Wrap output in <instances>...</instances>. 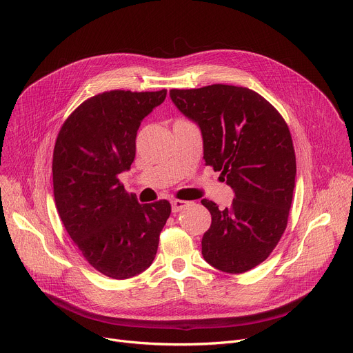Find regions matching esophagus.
<instances>
[{"label": "esophagus", "mask_w": 353, "mask_h": 353, "mask_svg": "<svg viewBox=\"0 0 353 353\" xmlns=\"http://www.w3.org/2000/svg\"><path fill=\"white\" fill-rule=\"evenodd\" d=\"M187 205V203L185 201H181V199H174V201H172V211L174 212V214H177V212H180L184 207Z\"/></svg>", "instance_id": "esophagus-1"}]
</instances>
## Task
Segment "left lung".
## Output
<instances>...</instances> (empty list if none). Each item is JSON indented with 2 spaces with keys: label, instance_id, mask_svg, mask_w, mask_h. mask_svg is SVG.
<instances>
[{
  "label": "left lung",
  "instance_id": "left-lung-1",
  "mask_svg": "<svg viewBox=\"0 0 353 353\" xmlns=\"http://www.w3.org/2000/svg\"><path fill=\"white\" fill-rule=\"evenodd\" d=\"M170 97L199 125L205 163L234 191L230 208L201 201L212 216L203 256L219 271L247 272L268 259L288 225L296 176L288 124L268 100L243 86L172 89Z\"/></svg>",
  "mask_w": 353,
  "mask_h": 353
}]
</instances>
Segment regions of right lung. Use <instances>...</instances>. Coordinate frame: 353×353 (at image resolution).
<instances>
[{
  "label": "right lung",
  "instance_id": "right-lung-1",
  "mask_svg": "<svg viewBox=\"0 0 353 353\" xmlns=\"http://www.w3.org/2000/svg\"><path fill=\"white\" fill-rule=\"evenodd\" d=\"M168 90H109L81 103L64 121L53 152L59 215L85 260L99 272L127 279L152 264L170 216L166 199L139 204L119 174L131 168L141 121Z\"/></svg>",
  "mask_w": 353,
  "mask_h": 353
}]
</instances>
